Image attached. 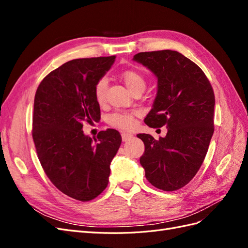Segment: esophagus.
Returning a JSON list of instances; mask_svg holds the SVG:
<instances>
[{"mask_svg": "<svg viewBox=\"0 0 248 248\" xmlns=\"http://www.w3.org/2000/svg\"><path fill=\"white\" fill-rule=\"evenodd\" d=\"M122 140L123 141H127V140H131L132 138H133V136L131 133H126V132H122Z\"/></svg>", "mask_w": 248, "mask_h": 248, "instance_id": "34e87169", "label": "esophagus"}]
</instances>
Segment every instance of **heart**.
<instances>
[{"mask_svg":"<svg viewBox=\"0 0 248 248\" xmlns=\"http://www.w3.org/2000/svg\"><path fill=\"white\" fill-rule=\"evenodd\" d=\"M120 78L124 81L125 86L129 90L131 93L138 90H142L144 91L146 88V80L141 74L136 70H126L120 74ZM108 88V79L106 78H100L96 82L94 87V96L96 101L99 104H102L106 101V92ZM108 122L112 127H116L119 129H131L134 125V119L131 114L128 112H115L111 114Z\"/></svg>","mask_w":248,"mask_h":248,"instance_id":"obj_1","label":"heart"}]
</instances>
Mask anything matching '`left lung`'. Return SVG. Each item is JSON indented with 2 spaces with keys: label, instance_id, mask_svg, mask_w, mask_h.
Listing matches in <instances>:
<instances>
[{
  "label": "left lung",
  "instance_id": "obj_1",
  "mask_svg": "<svg viewBox=\"0 0 248 248\" xmlns=\"http://www.w3.org/2000/svg\"><path fill=\"white\" fill-rule=\"evenodd\" d=\"M133 61L157 78L149 127L167 125L164 138L138 134L145 144L140 162L148 181L164 191L185 186L196 176L214 132L213 89L200 67L176 50L140 52Z\"/></svg>",
  "mask_w": 248,
  "mask_h": 248
}]
</instances>
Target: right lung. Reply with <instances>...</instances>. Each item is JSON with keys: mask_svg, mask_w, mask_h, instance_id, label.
<instances>
[{"mask_svg": "<svg viewBox=\"0 0 248 248\" xmlns=\"http://www.w3.org/2000/svg\"><path fill=\"white\" fill-rule=\"evenodd\" d=\"M116 57L76 59L43 78L34 99L33 140L41 166L57 188L88 202L107 188L110 162L121 145L119 131L86 136L82 124L100 120L96 82Z\"/></svg>", "mask_w": 248, "mask_h": 248, "instance_id": "obj_1", "label": "right lung"}]
</instances>
